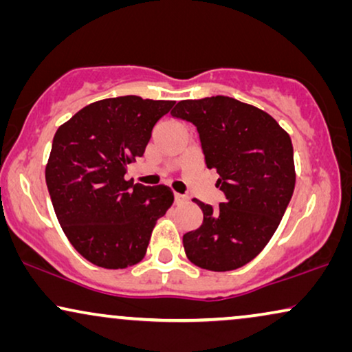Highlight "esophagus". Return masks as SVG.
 <instances>
[{
  "mask_svg": "<svg viewBox=\"0 0 352 352\" xmlns=\"http://www.w3.org/2000/svg\"><path fill=\"white\" fill-rule=\"evenodd\" d=\"M175 201H176V204H182V201H187V197L175 192Z\"/></svg>",
  "mask_w": 352,
  "mask_h": 352,
  "instance_id": "34e87169",
  "label": "esophagus"
}]
</instances>
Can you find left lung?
Instances as JSON below:
<instances>
[{"label":"left lung","instance_id":"left-lung-1","mask_svg":"<svg viewBox=\"0 0 352 352\" xmlns=\"http://www.w3.org/2000/svg\"><path fill=\"white\" fill-rule=\"evenodd\" d=\"M171 115L195 124L206 168L226 195L219 208L194 199L204 223L182 237L187 258L214 272L242 267L263 252L290 204L292 139L264 110L228 96L181 100Z\"/></svg>","mask_w":352,"mask_h":352}]
</instances>
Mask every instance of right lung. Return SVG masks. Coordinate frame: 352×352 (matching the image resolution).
<instances>
[{"instance_id": "right-lung-1", "label": "right lung", "mask_w": 352, "mask_h": 352, "mask_svg": "<svg viewBox=\"0 0 352 352\" xmlns=\"http://www.w3.org/2000/svg\"><path fill=\"white\" fill-rule=\"evenodd\" d=\"M175 100L139 96L102 99L60 124L52 139L46 184L69 242L105 269L134 266L146 256L157 219L173 205L168 186L124 179L144 155L152 129Z\"/></svg>"}]
</instances>
